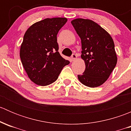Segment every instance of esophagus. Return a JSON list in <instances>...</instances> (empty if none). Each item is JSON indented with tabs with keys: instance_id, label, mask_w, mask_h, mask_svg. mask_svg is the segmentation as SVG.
Listing matches in <instances>:
<instances>
[{
	"instance_id": "obj_1",
	"label": "esophagus",
	"mask_w": 131,
	"mask_h": 131,
	"mask_svg": "<svg viewBox=\"0 0 131 131\" xmlns=\"http://www.w3.org/2000/svg\"><path fill=\"white\" fill-rule=\"evenodd\" d=\"M75 59H77V55L75 54H73L72 56V60H75Z\"/></svg>"
}]
</instances>
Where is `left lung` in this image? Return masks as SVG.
I'll return each instance as SVG.
<instances>
[{
	"label": "left lung",
	"instance_id": "1",
	"mask_svg": "<svg viewBox=\"0 0 131 131\" xmlns=\"http://www.w3.org/2000/svg\"><path fill=\"white\" fill-rule=\"evenodd\" d=\"M77 34L81 39V58L85 64L79 81L89 88H96L106 81L117 62L112 37L98 24L90 19L72 20Z\"/></svg>",
	"mask_w": 131,
	"mask_h": 131
}]
</instances>
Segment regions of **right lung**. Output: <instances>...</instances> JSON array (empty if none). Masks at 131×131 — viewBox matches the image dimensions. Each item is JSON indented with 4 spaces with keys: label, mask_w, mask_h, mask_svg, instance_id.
Instances as JSON below:
<instances>
[{
    "label": "right lung",
    "mask_w": 131,
    "mask_h": 131,
    "mask_svg": "<svg viewBox=\"0 0 131 131\" xmlns=\"http://www.w3.org/2000/svg\"><path fill=\"white\" fill-rule=\"evenodd\" d=\"M65 18H46L34 23L25 32L20 58L30 80L46 86L58 79L64 66L70 63L58 52L57 34L67 23Z\"/></svg>",
    "instance_id": "right-lung-1"
}]
</instances>
